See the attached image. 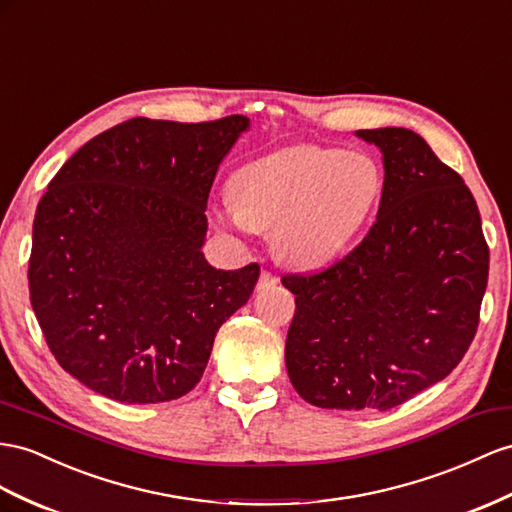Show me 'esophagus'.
Masks as SVG:
<instances>
[{"mask_svg": "<svg viewBox=\"0 0 512 512\" xmlns=\"http://www.w3.org/2000/svg\"><path fill=\"white\" fill-rule=\"evenodd\" d=\"M274 285H279V277H274V274L268 272V270H264V272L259 274V281H257V290L259 292L270 290V287H274Z\"/></svg>", "mask_w": 512, "mask_h": 512, "instance_id": "esophagus-1", "label": "esophagus"}]
</instances>
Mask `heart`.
<instances>
[{
	"label": "heart",
	"mask_w": 512,
	"mask_h": 512,
	"mask_svg": "<svg viewBox=\"0 0 512 512\" xmlns=\"http://www.w3.org/2000/svg\"><path fill=\"white\" fill-rule=\"evenodd\" d=\"M383 168L357 149L287 147L242 166L216 207L220 227L251 238L272 229L285 264L322 268L342 257L383 196Z\"/></svg>",
	"instance_id": "b5f03b06"
}]
</instances>
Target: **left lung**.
Listing matches in <instances>:
<instances>
[{
    "label": "left lung",
    "mask_w": 512,
    "mask_h": 512,
    "mask_svg": "<svg viewBox=\"0 0 512 512\" xmlns=\"http://www.w3.org/2000/svg\"><path fill=\"white\" fill-rule=\"evenodd\" d=\"M383 155L374 227L355 251L296 294L285 365L320 409L387 411L443 381L476 335L489 248L461 175L404 127L359 129Z\"/></svg>",
    "instance_id": "left-lung-1"
}]
</instances>
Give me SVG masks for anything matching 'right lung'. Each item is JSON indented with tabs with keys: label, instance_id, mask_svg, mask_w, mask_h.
Masks as SVG:
<instances>
[{
	"label": "right lung",
	"instance_id": "1",
	"mask_svg": "<svg viewBox=\"0 0 512 512\" xmlns=\"http://www.w3.org/2000/svg\"><path fill=\"white\" fill-rule=\"evenodd\" d=\"M251 127L129 119L88 140L36 207L30 300L56 361L125 404L186 396L259 266L203 255L218 166Z\"/></svg>",
	"mask_w": 512,
	"mask_h": 512
}]
</instances>
